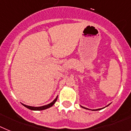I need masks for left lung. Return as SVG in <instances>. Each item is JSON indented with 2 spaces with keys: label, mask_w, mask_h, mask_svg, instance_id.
<instances>
[{
  "label": "left lung",
  "mask_w": 131,
  "mask_h": 131,
  "mask_svg": "<svg viewBox=\"0 0 131 131\" xmlns=\"http://www.w3.org/2000/svg\"><path fill=\"white\" fill-rule=\"evenodd\" d=\"M82 107H83V108H84V109H87V108H86V107H83V106H81ZM101 110V109H97L96 110Z\"/></svg>",
  "instance_id": "8db88e82"
}]
</instances>
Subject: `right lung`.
Here are the masks:
<instances>
[{"label":"right lung","mask_w":131,"mask_h":131,"mask_svg":"<svg viewBox=\"0 0 131 131\" xmlns=\"http://www.w3.org/2000/svg\"><path fill=\"white\" fill-rule=\"evenodd\" d=\"M57 98H58V96L56 97V98L54 99V100L53 102H52L50 104H47L46 105V106H40V107H33V106H26V105L25 104H22L24 105L25 107H26L27 108L29 109V110H37V111H39V110H45V109H47V108H49V107H52V106H53V105L54 104V103L56 102V100H57Z\"/></svg>","instance_id":"add662e5"}]
</instances>
